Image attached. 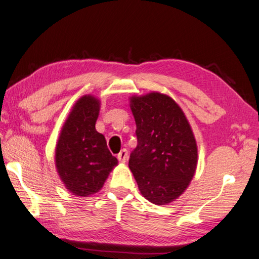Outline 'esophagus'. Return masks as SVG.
I'll use <instances>...</instances> for the list:
<instances>
[{"mask_svg": "<svg viewBox=\"0 0 259 259\" xmlns=\"http://www.w3.org/2000/svg\"><path fill=\"white\" fill-rule=\"evenodd\" d=\"M118 159L121 161V163H125L126 159H128V150L126 149H122L118 154Z\"/></svg>", "mask_w": 259, "mask_h": 259, "instance_id": "obj_1", "label": "esophagus"}]
</instances>
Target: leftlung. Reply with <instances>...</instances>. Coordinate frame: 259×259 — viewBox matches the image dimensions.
I'll use <instances>...</instances> for the list:
<instances>
[{
    "instance_id": "left-lung-1",
    "label": "left lung",
    "mask_w": 259,
    "mask_h": 259,
    "mask_svg": "<svg viewBox=\"0 0 259 259\" xmlns=\"http://www.w3.org/2000/svg\"><path fill=\"white\" fill-rule=\"evenodd\" d=\"M136 148L129 168L140 193L154 204L177 199L193 179L197 148L183 111L169 96L149 93L131 99Z\"/></svg>"
}]
</instances>
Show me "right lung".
Here are the masks:
<instances>
[{"mask_svg": "<svg viewBox=\"0 0 259 259\" xmlns=\"http://www.w3.org/2000/svg\"><path fill=\"white\" fill-rule=\"evenodd\" d=\"M100 102L91 95L80 98L63 126L56 147V167L70 193L88 196L103 186L118 164L102 134L95 129Z\"/></svg>", "mask_w": 259, "mask_h": 259, "instance_id": "add662e5", "label": "right lung"}]
</instances>
